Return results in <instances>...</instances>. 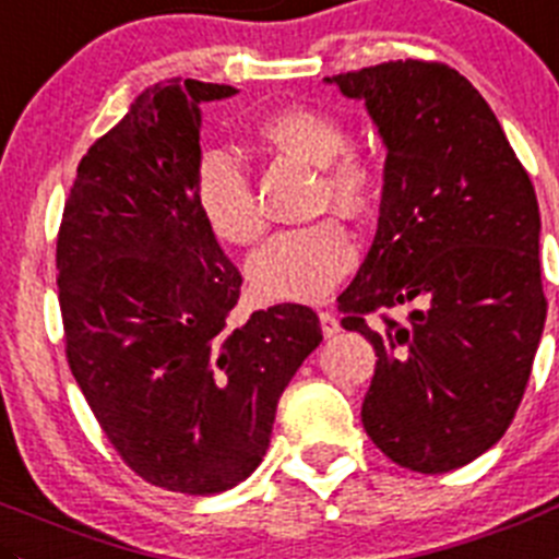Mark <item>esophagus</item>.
<instances>
[{
	"label": "esophagus",
	"mask_w": 559,
	"mask_h": 559,
	"mask_svg": "<svg viewBox=\"0 0 559 559\" xmlns=\"http://www.w3.org/2000/svg\"><path fill=\"white\" fill-rule=\"evenodd\" d=\"M318 318H321V332L326 334V337H334V334L340 332V321L332 310H321Z\"/></svg>",
	"instance_id": "1"
}]
</instances>
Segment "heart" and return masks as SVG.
Here are the masks:
<instances>
[{
  "label": "heart",
  "instance_id": "1",
  "mask_svg": "<svg viewBox=\"0 0 559 559\" xmlns=\"http://www.w3.org/2000/svg\"><path fill=\"white\" fill-rule=\"evenodd\" d=\"M260 145L318 167L316 205H332L350 219H365L381 200V167L370 153L348 145L343 120L312 106H285L260 117ZM197 211L219 241L249 247L265 230L249 175L225 151L203 153L194 173ZM356 241L334 216L271 238L252 260L249 276L269 299L318 301L354 269Z\"/></svg>",
  "mask_w": 559,
  "mask_h": 559
}]
</instances>
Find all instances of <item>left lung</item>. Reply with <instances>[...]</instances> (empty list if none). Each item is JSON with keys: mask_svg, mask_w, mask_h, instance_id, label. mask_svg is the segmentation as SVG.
I'll return each instance as SVG.
<instances>
[{"mask_svg": "<svg viewBox=\"0 0 559 559\" xmlns=\"http://www.w3.org/2000/svg\"><path fill=\"white\" fill-rule=\"evenodd\" d=\"M326 82L365 100L386 147L379 230L337 299L379 356L362 425L397 466L442 475L502 439L530 381L546 321L533 180L486 98L442 62ZM408 300L403 324L367 318Z\"/></svg>", "mask_w": 559, "mask_h": 559, "instance_id": "obj_1", "label": "left lung"}]
</instances>
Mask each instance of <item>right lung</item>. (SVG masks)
<instances>
[{
	"label": "right lung",
	"mask_w": 559,
	"mask_h": 559,
	"mask_svg": "<svg viewBox=\"0 0 559 559\" xmlns=\"http://www.w3.org/2000/svg\"><path fill=\"white\" fill-rule=\"evenodd\" d=\"M153 84L79 162L57 236L66 354L120 459L158 488L219 493L269 450L276 401L323 340L305 305L233 326L241 271L197 211L200 104Z\"/></svg>",
	"instance_id": "obj_1"
}]
</instances>
